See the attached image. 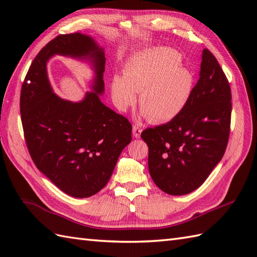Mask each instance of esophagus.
<instances>
[{
  "label": "esophagus",
  "instance_id": "1",
  "mask_svg": "<svg viewBox=\"0 0 257 257\" xmlns=\"http://www.w3.org/2000/svg\"><path fill=\"white\" fill-rule=\"evenodd\" d=\"M141 133H143V128L139 127V125H136V124H135L134 127H133V135H134V137H135V138H139Z\"/></svg>",
  "mask_w": 257,
  "mask_h": 257
}]
</instances>
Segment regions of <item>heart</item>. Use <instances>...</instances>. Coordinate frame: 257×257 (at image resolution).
<instances>
[{
    "mask_svg": "<svg viewBox=\"0 0 257 257\" xmlns=\"http://www.w3.org/2000/svg\"><path fill=\"white\" fill-rule=\"evenodd\" d=\"M193 90V76L181 65V55L169 47H154L125 63L123 76L113 75L111 94L119 110L137 101L154 123L170 121L181 112Z\"/></svg>",
    "mask_w": 257,
    "mask_h": 257,
    "instance_id": "heart-1",
    "label": "heart"
}]
</instances>
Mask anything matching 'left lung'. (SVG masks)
Instances as JSON below:
<instances>
[{
  "label": "left lung",
  "instance_id": "obj_1",
  "mask_svg": "<svg viewBox=\"0 0 257 257\" xmlns=\"http://www.w3.org/2000/svg\"><path fill=\"white\" fill-rule=\"evenodd\" d=\"M231 88L216 58L202 52L200 78L183 110L170 121L148 128L150 176L163 192L191 193L224 155L231 124Z\"/></svg>",
  "mask_w": 257,
  "mask_h": 257
}]
</instances>
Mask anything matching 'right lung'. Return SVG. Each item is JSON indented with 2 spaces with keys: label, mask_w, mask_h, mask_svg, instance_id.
I'll return each mask as SVG.
<instances>
[{
  "label": "right lung",
  "mask_w": 257,
  "mask_h": 257,
  "mask_svg": "<svg viewBox=\"0 0 257 257\" xmlns=\"http://www.w3.org/2000/svg\"><path fill=\"white\" fill-rule=\"evenodd\" d=\"M55 55L88 61L94 69L92 91L77 103L53 92L47 62ZM106 57L94 38L58 35L41 50L21 90V118L30 155L38 170L63 192L89 198L105 187L121 151L132 141V124L100 101Z\"/></svg>",
  "instance_id": "right-lung-1"
}]
</instances>
